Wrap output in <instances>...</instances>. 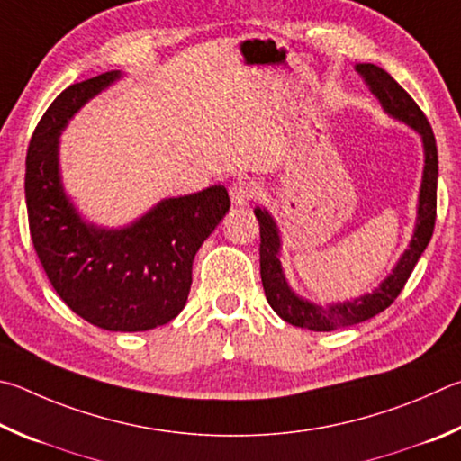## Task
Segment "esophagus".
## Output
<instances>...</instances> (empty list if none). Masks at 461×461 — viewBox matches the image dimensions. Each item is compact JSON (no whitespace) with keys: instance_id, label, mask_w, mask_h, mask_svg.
I'll use <instances>...</instances> for the list:
<instances>
[{"instance_id":"34e87169","label":"esophagus","mask_w":461,"mask_h":461,"mask_svg":"<svg viewBox=\"0 0 461 461\" xmlns=\"http://www.w3.org/2000/svg\"><path fill=\"white\" fill-rule=\"evenodd\" d=\"M230 202L235 208H243L247 206L249 202L255 198L257 194V184L253 180H249V177H240L235 184L230 185Z\"/></svg>"}]
</instances>
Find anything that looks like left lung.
Wrapping results in <instances>:
<instances>
[{"label": "left lung", "instance_id": "obj_1", "mask_svg": "<svg viewBox=\"0 0 461 461\" xmlns=\"http://www.w3.org/2000/svg\"><path fill=\"white\" fill-rule=\"evenodd\" d=\"M354 70L358 72L362 80L366 83L368 91L381 103L386 117L407 125L421 137L423 174L417 196L415 229L409 239L407 249L401 253L397 263L393 265L389 276L373 292L336 303H320L300 295L289 285L284 265H281L284 240H281L279 224L267 208L255 206L253 212L261 226L259 255L265 297H267L273 312L281 320L297 328L312 330V332H330V330L336 328L360 324V321L375 318L376 313L389 308L397 300L401 289L405 287L411 271L415 269L425 247L429 245L435 226V204H438V148H435V137L429 121L425 119L421 109L402 91L401 85L389 72L368 62L357 64Z\"/></svg>", "mask_w": 461, "mask_h": 461}]
</instances>
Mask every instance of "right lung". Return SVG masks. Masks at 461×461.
<instances>
[{"mask_svg":"<svg viewBox=\"0 0 461 461\" xmlns=\"http://www.w3.org/2000/svg\"><path fill=\"white\" fill-rule=\"evenodd\" d=\"M125 75L103 72L70 85L48 107L26 158V206L38 259L56 294L93 326L145 332L184 310L192 263L230 208L221 184L161 198L135 221L96 224L64 188L60 135L85 104Z\"/></svg>","mask_w":461,"mask_h":461,"instance_id":"add662e5","label":"right lung"}]
</instances>
